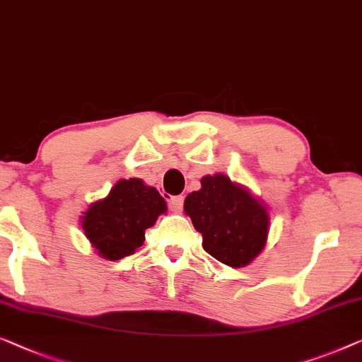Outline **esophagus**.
Listing matches in <instances>:
<instances>
[{"label":"esophagus","mask_w":362,"mask_h":362,"mask_svg":"<svg viewBox=\"0 0 362 362\" xmlns=\"http://www.w3.org/2000/svg\"><path fill=\"white\" fill-rule=\"evenodd\" d=\"M170 209L173 212H181L182 211V204H185V197L182 196H173L170 197Z\"/></svg>","instance_id":"34e87169"}]
</instances>
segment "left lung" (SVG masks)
<instances>
[{
  "instance_id": "8db88e82",
  "label": "left lung",
  "mask_w": 362,
  "mask_h": 362,
  "mask_svg": "<svg viewBox=\"0 0 362 362\" xmlns=\"http://www.w3.org/2000/svg\"><path fill=\"white\" fill-rule=\"evenodd\" d=\"M201 186L186 197L185 212L202 235V248L232 268L246 266L264 248L268 212L223 175L204 176Z\"/></svg>"
}]
</instances>
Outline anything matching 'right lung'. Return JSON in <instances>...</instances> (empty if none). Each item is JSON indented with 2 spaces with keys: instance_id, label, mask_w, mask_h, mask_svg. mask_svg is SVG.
Wrapping results in <instances>:
<instances>
[{
  "instance_id": "obj_1",
  "label": "right lung",
  "mask_w": 362,
  "mask_h": 362,
  "mask_svg": "<svg viewBox=\"0 0 362 362\" xmlns=\"http://www.w3.org/2000/svg\"><path fill=\"white\" fill-rule=\"evenodd\" d=\"M166 211L165 199L137 177L120 180L103 201L83 216L86 238L103 258L116 261L144 245L145 230Z\"/></svg>"
}]
</instances>
